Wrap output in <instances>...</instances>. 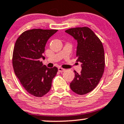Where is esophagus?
Segmentation results:
<instances>
[{"label": "esophagus", "mask_w": 124, "mask_h": 124, "mask_svg": "<svg viewBox=\"0 0 124 124\" xmlns=\"http://www.w3.org/2000/svg\"><path fill=\"white\" fill-rule=\"evenodd\" d=\"M58 71H59V72H64V71H65V70H64V69L62 68L59 67V68H58Z\"/></svg>", "instance_id": "34e87169"}]
</instances>
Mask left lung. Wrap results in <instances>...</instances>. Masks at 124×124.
I'll use <instances>...</instances> for the list:
<instances>
[{
    "label": "left lung",
    "mask_w": 124,
    "mask_h": 124,
    "mask_svg": "<svg viewBox=\"0 0 124 124\" xmlns=\"http://www.w3.org/2000/svg\"><path fill=\"white\" fill-rule=\"evenodd\" d=\"M77 41V62L81 63V71H75L70 88L74 93L84 95L92 92L99 83L105 70V53L102 43L88 27H77L65 31Z\"/></svg>",
    "instance_id": "1"
}]
</instances>
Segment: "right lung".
<instances>
[{"label": "right lung", "mask_w": 124, "mask_h": 124, "mask_svg": "<svg viewBox=\"0 0 124 124\" xmlns=\"http://www.w3.org/2000/svg\"><path fill=\"white\" fill-rule=\"evenodd\" d=\"M56 30L32 29L22 33L15 42L12 64L15 75L27 92L42 97L50 91L58 68L43 65V53L47 41Z\"/></svg>", "instance_id": "obj_1"}]
</instances>
